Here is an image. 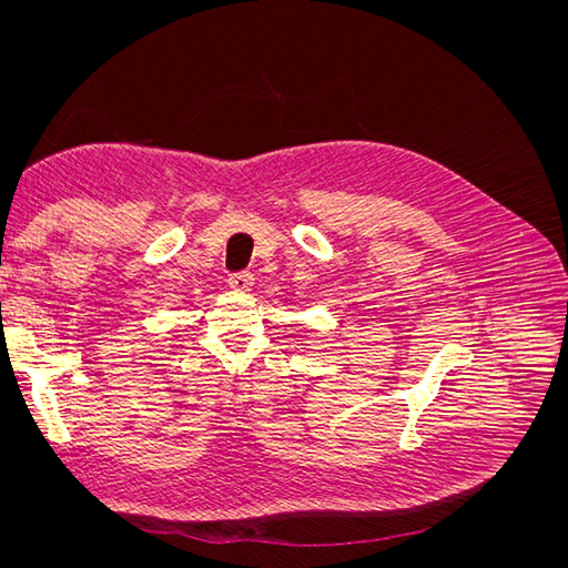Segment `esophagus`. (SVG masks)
<instances>
[{
	"mask_svg": "<svg viewBox=\"0 0 568 568\" xmlns=\"http://www.w3.org/2000/svg\"><path fill=\"white\" fill-rule=\"evenodd\" d=\"M227 284L234 291H251L253 274L251 272H234V274H230V277H227Z\"/></svg>",
	"mask_w": 568,
	"mask_h": 568,
	"instance_id": "obj_1",
	"label": "esophagus"
}]
</instances>
